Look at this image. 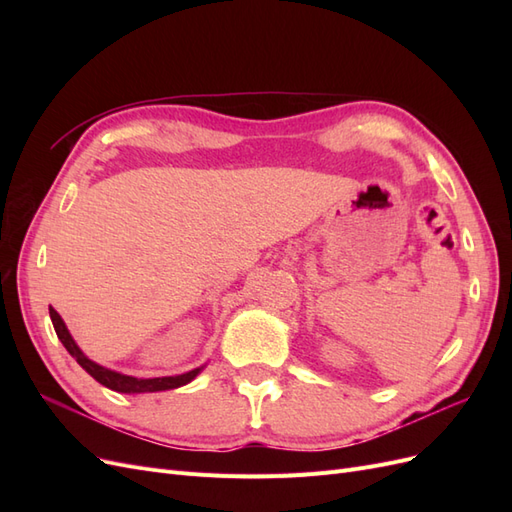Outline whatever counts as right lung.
<instances>
[{
  "instance_id": "1",
  "label": "right lung",
  "mask_w": 512,
  "mask_h": 512,
  "mask_svg": "<svg viewBox=\"0 0 512 512\" xmlns=\"http://www.w3.org/2000/svg\"><path fill=\"white\" fill-rule=\"evenodd\" d=\"M49 314L53 320V327L57 337L61 339V344L66 346V350L74 356L76 363H79L91 378H96L100 384H104L106 389H113L117 393H156V391H168V389H177V386H183L192 382L198 376V369L188 371V374H181V376H166V378H134V376H123L117 374V371L106 369L94 361H89L87 356L81 352V348L74 344L72 335L68 333L64 320L55 312L53 307H49Z\"/></svg>"
}]
</instances>
